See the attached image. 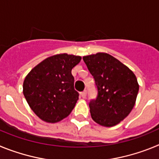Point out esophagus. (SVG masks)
I'll return each mask as SVG.
<instances>
[{"label":"esophagus","instance_id":"1","mask_svg":"<svg viewBox=\"0 0 159 159\" xmlns=\"http://www.w3.org/2000/svg\"><path fill=\"white\" fill-rule=\"evenodd\" d=\"M86 95H87V92L86 91H84V92H82L80 93V95L81 96H82V98H85V97H86Z\"/></svg>","mask_w":159,"mask_h":159}]
</instances>
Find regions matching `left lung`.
<instances>
[{
  "label": "left lung",
  "mask_w": 159,
  "mask_h": 159,
  "mask_svg": "<svg viewBox=\"0 0 159 159\" xmlns=\"http://www.w3.org/2000/svg\"><path fill=\"white\" fill-rule=\"evenodd\" d=\"M95 80L97 96L89 102L95 123L113 127L128 116L139 92V84L133 71L107 53L83 57Z\"/></svg>",
  "instance_id": "obj_1"
}]
</instances>
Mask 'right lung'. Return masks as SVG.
<instances>
[{
    "label": "right lung",
    "instance_id": "right-lung-1",
    "mask_svg": "<svg viewBox=\"0 0 159 159\" xmlns=\"http://www.w3.org/2000/svg\"><path fill=\"white\" fill-rule=\"evenodd\" d=\"M81 57L59 54L45 59L25 77L23 93L38 117L57 123L69 116L79 99L71 69Z\"/></svg>",
    "mask_w": 159,
    "mask_h": 159
}]
</instances>
